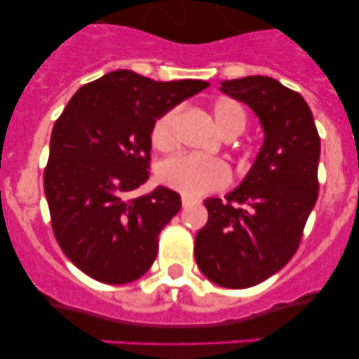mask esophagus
Instances as JSON below:
<instances>
[{"label":"esophagus","instance_id":"obj_1","mask_svg":"<svg viewBox=\"0 0 359 359\" xmlns=\"http://www.w3.org/2000/svg\"><path fill=\"white\" fill-rule=\"evenodd\" d=\"M193 202H195V200L189 198V196H186V195H182V207H184V209H186V207H189Z\"/></svg>","mask_w":359,"mask_h":359}]
</instances>
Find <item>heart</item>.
Returning a JSON list of instances; mask_svg holds the SVG:
<instances>
[{"label": "heart", "instance_id": "b5f03b06", "mask_svg": "<svg viewBox=\"0 0 359 359\" xmlns=\"http://www.w3.org/2000/svg\"><path fill=\"white\" fill-rule=\"evenodd\" d=\"M214 122L225 138H236L246 127V111L232 99H221L214 104ZM179 111L170 109L156 120L152 127V145L157 150H170L175 147V123ZM164 186L179 191L182 195L202 196L209 191L225 187L230 182V172L225 163L216 159H202L196 156H175L166 159L157 172Z\"/></svg>", "mask_w": 359, "mask_h": 359}]
</instances>
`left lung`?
<instances>
[{
	"label": "left lung",
	"instance_id": "1",
	"mask_svg": "<svg viewBox=\"0 0 359 359\" xmlns=\"http://www.w3.org/2000/svg\"><path fill=\"white\" fill-rule=\"evenodd\" d=\"M219 90L259 116L264 142L226 202H203L209 219L196 233L195 259L216 285L246 289L278 273L299 246L319 195L320 138L306 100L276 79L246 76Z\"/></svg>",
	"mask_w": 359,
	"mask_h": 359
}]
</instances>
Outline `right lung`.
<instances>
[{
	"label": "right lung",
	"instance_id": "1",
	"mask_svg": "<svg viewBox=\"0 0 359 359\" xmlns=\"http://www.w3.org/2000/svg\"><path fill=\"white\" fill-rule=\"evenodd\" d=\"M207 86L113 70L81 86L56 120L43 172L53 230L70 262L93 280L130 283L156 260L157 237L180 210V195L163 186L127 195L149 180L156 120Z\"/></svg>",
	"mask_w": 359,
	"mask_h": 359
}]
</instances>
